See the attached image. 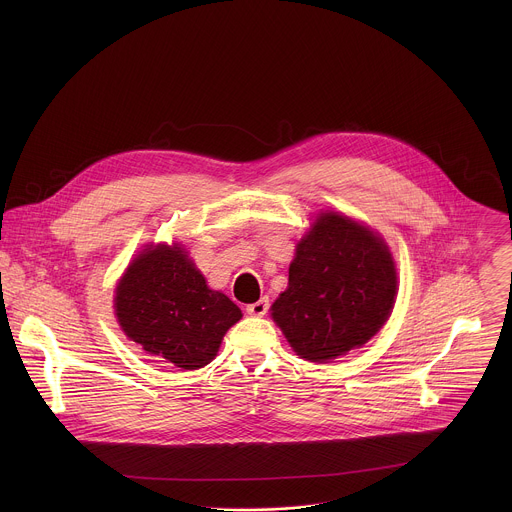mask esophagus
<instances>
[{
  "label": "esophagus",
  "mask_w": 512,
  "mask_h": 512,
  "mask_svg": "<svg viewBox=\"0 0 512 512\" xmlns=\"http://www.w3.org/2000/svg\"><path fill=\"white\" fill-rule=\"evenodd\" d=\"M268 307H270L268 297H262L260 301L246 305V311H248V315H252V317H264V315L268 313Z\"/></svg>",
  "instance_id": "1"
}]
</instances>
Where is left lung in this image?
Returning a JSON list of instances; mask_svg holds the SVG:
<instances>
[{"mask_svg": "<svg viewBox=\"0 0 512 512\" xmlns=\"http://www.w3.org/2000/svg\"><path fill=\"white\" fill-rule=\"evenodd\" d=\"M398 278L386 242L365 224L321 213L297 242L272 319L293 351L325 363L368 343L388 321Z\"/></svg>", "mask_w": 512, "mask_h": 512, "instance_id": "left-lung-1", "label": "left lung"}]
</instances>
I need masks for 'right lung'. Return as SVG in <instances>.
<instances>
[{
    "label": "right lung",
    "instance_id": "right-lung-1",
    "mask_svg": "<svg viewBox=\"0 0 512 512\" xmlns=\"http://www.w3.org/2000/svg\"><path fill=\"white\" fill-rule=\"evenodd\" d=\"M114 309L128 339L185 370L209 365L242 317L234 301L207 286L181 244L144 248L116 286Z\"/></svg>",
    "mask_w": 512,
    "mask_h": 512
}]
</instances>
